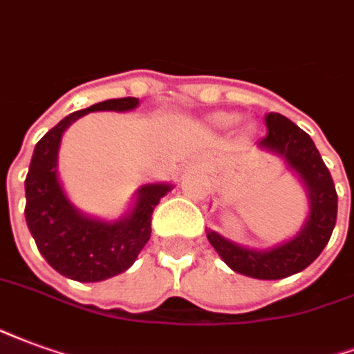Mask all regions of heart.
<instances>
[{
  "label": "heart",
  "mask_w": 354,
  "mask_h": 354,
  "mask_svg": "<svg viewBox=\"0 0 354 354\" xmlns=\"http://www.w3.org/2000/svg\"><path fill=\"white\" fill-rule=\"evenodd\" d=\"M215 120L218 124H223V126H230V124L236 122L237 117L236 115H226V113H224V115H216Z\"/></svg>",
  "instance_id": "obj_1"
}]
</instances>
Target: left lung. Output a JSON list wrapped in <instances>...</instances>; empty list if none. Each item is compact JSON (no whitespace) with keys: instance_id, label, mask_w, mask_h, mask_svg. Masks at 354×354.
Here are the masks:
<instances>
[{"instance_id":"obj_1","label":"left lung","mask_w":354,"mask_h":354,"mask_svg":"<svg viewBox=\"0 0 354 354\" xmlns=\"http://www.w3.org/2000/svg\"><path fill=\"white\" fill-rule=\"evenodd\" d=\"M264 120L268 133L260 139L259 147L285 158L288 167L301 179L309 198L308 221L292 239L270 251L239 247L211 230L207 239L234 272L272 281L306 270L321 254L336 226L337 194L313 139L279 113H268Z\"/></svg>"}]
</instances>
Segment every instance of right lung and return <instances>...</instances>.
Segmentation results:
<instances>
[{
    "label": "right lung",
    "instance_id": "add662e5",
    "mask_svg": "<svg viewBox=\"0 0 354 354\" xmlns=\"http://www.w3.org/2000/svg\"><path fill=\"white\" fill-rule=\"evenodd\" d=\"M138 105V97L94 103L60 120L35 145L24 180L26 224L43 259L68 279L95 283L126 272L151 239L152 211L171 190L164 183L145 185L128 215L105 223L77 211L58 180V149L69 124L92 111H131Z\"/></svg>",
    "mask_w": 354,
    "mask_h": 354
}]
</instances>
